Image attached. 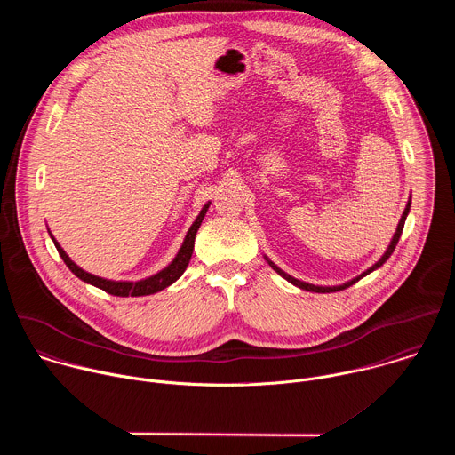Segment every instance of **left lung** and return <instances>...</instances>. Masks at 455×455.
<instances>
[{"label": "left lung", "instance_id": "obj_1", "mask_svg": "<svg viewBox=\"0 0 455 455\" xmlns=\"http://www.w3.org/2000/svg\"><path fill=\"white\" fill-rule=\"evenodd\" d=\"M409 211H411V198H409V202H407V205H405V211H403V214H402V218H400V223H398V227H396V232H395V235H393V239H391V243H388V246H387V250L383 251V255L378 259V261L371 267V268H367L365 272H362L360 275H356L355 279H351V281H347V283H344V284H337V286H316V284H309V283H304V281H299V279H295V277H291L290 274H286L284 270H281L274 261H270V259L265 255V259H267V263L283 277V279H286L288 283H291L293 286H297V288H300V290H306V291H315V293H333V291H340V290H346V288H349V286H353L355 283H358L362 277H365V275H369L371 272H374V270H378L388 257H391V253L395 251V248H396V244H398V241H400V235H402V232H403V225H405V220H407V216H409Z\"/></svg>", "mask_w": 455, "mask_h": 455}]
</instances>
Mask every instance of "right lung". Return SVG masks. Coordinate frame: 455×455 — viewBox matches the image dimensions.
Listing matches in <instances>:
<instances>
[{"instance_id":"add662e5","label":"right lung","mask_w":455,"mask_h":455,"mask_svg":"<svg viewBox=\"0 0 455 455\" xmlns=\"http://www.w3.org/2000/svg\"><path fill=\"white\" fill-rule=\"evenodd\" d=\"M209 207H211V202H207L204 205V209L200 211L196 220H194V223L190 225V228H188V232H187V235H185V239H183V243H181V246H180V250H178V253H176V257L172 259V261L164 270H160L158 274H155L151 277H146V279H140V281H111V279H104V277L88 274L86 270H83L81 267H77L72 261V259L68 257V253L64 251L60 248V244L55 241V237L52 235L50 230H48V234H50V237H52V241H53L60 259L64 261V265H67L72 270V274L76 277H79L81 281H84V283H88V284H92L95 288H100V290H104L109 295H116V297H144V295H153V293H158V291L165 290L167 286H171L172 283H176L183 275L185 268L188 267L192 250H194V239H196L198 228H200V225H202Z\"/></svg>"}]
</instances>
